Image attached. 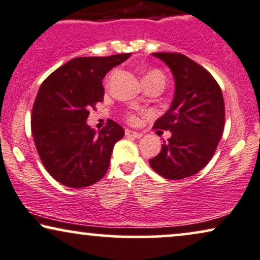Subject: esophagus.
I'll use <instances>...</instances> for the list:
<instances>
[{
  "instance_id": "esophagus-1",
  "label": "esophagus",
  "mask_w": 260,
  "mask_h": 260,
  "mask_svg": "<svg viewBox=\"0 0 260 260\" xmlns=\"http://www.w3.org/2000/svg\"><path fill=\"white\" fill-rule=\"evenodd\" d=\"M126 136L132 137V138H137V139H139V138L143 137V134L139 133V132H134V131H131V129H126Z\"/></svg>"
}]
</instances>
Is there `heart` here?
I'll list each match as a JSON object with an SVG mask.
<instances>
[{
	"instance_id": "b5f03b06",
	"label": "heart",
	"mask_w": 260,
	"mask_h": 260,
	"mask_svg": "<svg viewBox=\"0 0 260 260\" xmlns=\"http://www.w3.org/2000/svg\"><path fill=\"white\" fill-rule=\"evenodd\" d=\"M144 83H158L164 86L166 84V77L159 70H151L144 75ZM127 120L129 122H137L138 115L136 113H128L127 114Z\"/></svg>"
}]
</instances>
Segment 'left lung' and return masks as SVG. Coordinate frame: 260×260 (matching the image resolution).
Segmentation results:
<instances>
[{
  "label": "left lung",
  "instance_id": "left-lung-1",
  "mask_svg": "<svg viewBox=\"0 0 260 260\" xmlns=\"http://www.w3.org/2000/svg\"><path fill=\"white\" fill-rule=\"evenodd\" d=\"M153 56L172 70L175 94L170 109L153 124L170 131L172 137L149 162L160 176L181 180L212 158L224 129V101L215 78L196 61L180 52H153Z\"/></svg>",
  "mask_w": 260,
  "mask_h": 260
}]
</instances>
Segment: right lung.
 Masks as SVG:
<instances>
[{
	"mask_svg": "<svg viewBox=\"0 0 260 260\" xmlns=\"http://www.w3.org/2000/svg\"><path fill=\"white\" fill-rule=\"evenodd\" d=\"M131 56L75 57L43 81L31 115L36 149L47 172L67 187L93 185L106 175L114 145L124 136L113 120L96 133L86 124L90 109L103 101L102 80Z\"/></svg>",
	"mask_w": 260,
	"mask_h": 260,
	"instance_id": "obj_1",
	"label": "right lung"
}]
</instances>
